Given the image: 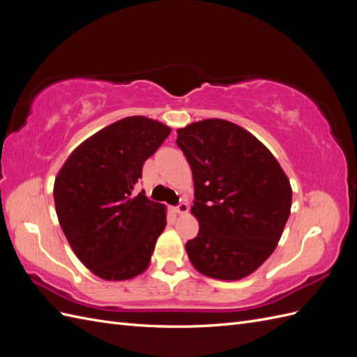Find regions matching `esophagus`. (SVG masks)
Returning a JSON list of instances; mask_svg holds the SVG:
<instances>
[{"label": "esophagus", "mask_w": 357, "mask_h": 357, "mask_svg": "<svg viewBox=\"0 0 357 357\" xmlns=\"http://www.w3.org/2000/svg\"><path fill=\"white\" fill-rule=\"evenodd\" d=\"M174 211L177 214H186L189 211V205L186 202H181L180 205H177V207L174 208Z\"/></svg>", "instance_id": "obj_1"}]
</instances>
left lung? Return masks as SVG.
I'll return each instance as SVG.
<instances>
[{
    "label": "left lung",
    "mask_w": 357,
    "mask_h": 357,
    "mask_svg": "<svg viewBox=\"0 0 357 357\" xmlns=\"http://www.w3.org/2000/svg\"><path fill=\"white\" fill-rule=\"evenodd\" d=\"M193 177L190 213L199 223L186 243L189 261L210 278L253 274L282 238L291 186L274 155L244 128L205 119L177 129Z\"/></svg>",
    "instance_id": "left-lung-1"
}]
</instances>
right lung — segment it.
Here are the masks:
<instances>
[{"label": "right lung", "mask_w": 357, "mask_h": 357, "mask_svg": "<svg viewBox=\"0 0 357 357\" xmlns=\"http://www.w3.org/2000/svg\"><path fill=\"white\" fill-rule=\"evenodd\" d=\"M169 132L155 119H121L75 147L55 178L61 228L79 261L107 282L143 274L165 229V205L134 188Z\"/></svg>", "instance_id": "1"}]
</instances>
